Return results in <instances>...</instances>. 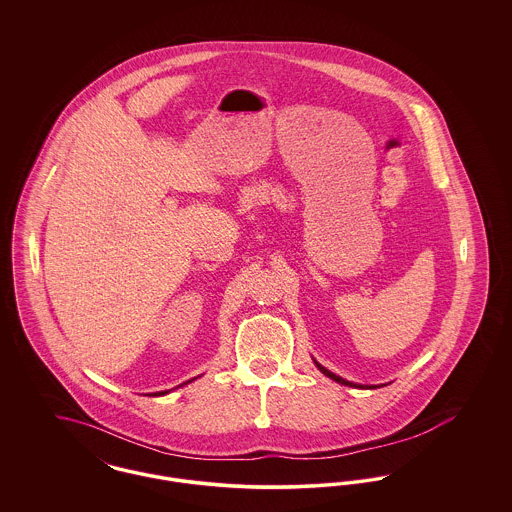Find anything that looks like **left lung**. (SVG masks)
<instances>
[{
	"mask_svg": "<svg viewBox=\"0 0 512 512\" xmlns=\"http://www.w3.org/2000/svg\"><path fill=\"white\" fill-rule=\"evenodd\" d=\"M315 365H317L318 370H320V372H322V374H324V376H328V378H332V380H334V382H338V384H343V386H349V388H353V386H355V388H363V386H359V384H353V382H347V380H343V378H341V376H336V374H334V372H330V370H328V368H324V366L318 365L317 361H315ZM368 388H374V386H368Z\"/></svg>",
	"mask_w": 512,
	"mask_h": 512,
	"instance_id": "1",
	"label": "left lung"
}]
</instances>
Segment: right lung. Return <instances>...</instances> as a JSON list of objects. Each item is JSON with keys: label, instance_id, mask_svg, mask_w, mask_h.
I'll return each instance as SVG.
<instances>
[{"label": "right lung", "instance_id": "obj_1", "mask_svg": "<svg viewBox=\"0 0 512 512\" xmlns=\"http://www.w3.org/2000/svg\"><path fill=\"white\" fill-rule=\"evenodd\" d=\"M192 382V380H190ZM188 384V382H186ZM165 393H169V391H159V393H155V395H165Z\"/></svg>", "mask_w": 512, "mask_h": 512}]
</instances>
